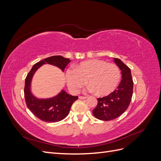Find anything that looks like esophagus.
Returning <instances> with one entry per match:
<instances>
[{
    "instance_id": "34e87169",
    "label": "esophagus",
    "mask_w": 161,
    "mask_h": 161,
    "mask_svg": "<svg viewBox=\"0 0 161 161\" xmlns=\"http://www.w3.org/2000/svg\"><path fill=\"white\" fill-rule=\"evenodd\" d=\"M79 98L80 99H86V97H85V96H79Z\"/></svg>"
}]
</instances>
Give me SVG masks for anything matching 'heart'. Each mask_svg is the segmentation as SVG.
Here are the masks:
<instances>
[{"instance_id": "1", "label": "heart", "mask_w": 161, "mask_h": 161, "mask_svg": "<svg viewBox=\"0 0 161 161\" xmlns=\"http://www.w3.org/2000/svg\"><path fill=\"white\" fill-rule=\"evenodd\" d=\"M120 78L118 66L98 59L83 61L76 65L75 70L66 72L67 85L72 92H79L86 80L90 91L98 96L111 93L118 86Z\"/></svg>"}]
</instances>
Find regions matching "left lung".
<instances>
[{"instance_id":"obj_1","label":"left lung","mask_w":161,"mask_h":161,"mask_svg":"<svg viewBox=\"0 0 161 161\" xmlns=\"http://www.w3.org/2000/svg\"><path fill=\"white\" fill-rule=\"evenodd\" d=\"M114 62L121 70V78L119 86L109 95L97 98L98 103L92 110L96 118L109 121L118 118L128 109L133 94V80L130 69L118 58Z\"/></svg>"}]
</instances>
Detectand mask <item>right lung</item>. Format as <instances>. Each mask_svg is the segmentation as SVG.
<instances>
[{"mask_svg": "<svg viewBox=\"0 0 161 161\" xmlns=\"http://www.w3.org/2000/svg\"><path fill=\"white\" fill-rule=\"evenodd\" d=\"M70 61L69 58L61 56L45 58L34 64L26 76L24 88L26 105L37 118L46 122H57L64 119L69 114L72 103L78 99V96H72L62 90L60 93L52 98L38 99L31 92L33 76L39 68L46 64L56 66L64 72L66 66Z\"/></svg>", "mask_w": 161, "mask_h": 161, "instance_id": "1", "label": "right lung"}]
</instances>
